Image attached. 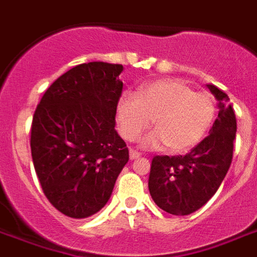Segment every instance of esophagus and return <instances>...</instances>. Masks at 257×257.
<instances>
[{
    "label": "esophagus",
    "mask_w": 257,
    "mask_h": 257,
    "mask_svg": "<svg viewBox=\"0 0 257 257\" xmlns=\"http://www.w3.org/2000/svg\"><path fill=\"white\" fill-rule=\"evenodd\" d=\"M129 156H131L132 160H137V159H140L141 157V153L136 152V151H131V152H129Z\"/></svg>",
    "instance_id": "obj_1"
}]
</instances>
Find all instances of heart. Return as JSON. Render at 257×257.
<instances>
[{
    "label": "heart",
    "mask_w": 257,
    "mask_h": 257,
    "mask_svg": "<svg viewBox=\"0 0 257 257\" xmlns=\"http://www.w3.org/2000/svg\"><path fill=\"white\" fill-rule=\"evenodd\" d=\"M215 98L207 92H195L180 78H160L141 84L137 97L125 94L117 106L122 136L136 141L153 125L156 129L143 140L148 149L167 147L183 152L199 143L215 118Z\"/></svg>",
    "instance_id": "b5f03b06"
}]
</instances>
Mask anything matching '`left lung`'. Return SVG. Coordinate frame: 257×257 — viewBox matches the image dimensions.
I'll return each mask as SVG.
<instances>
[{"mask_svg": "<svg viewBox=\"0 0 257 257\" xmlns=\"http://www.w3.org/2000/svg\"><path fill=\"white\" fill-rule=\"evenodd\" d=\"M207 88L219 114L209 135L185 156H155L149 173L153 201L171 215L185 216L203 207L219 189L231 167L236 116L229 97L213 84Z\"/></svg>", "mask_w": 257, "mask_h": 257, "instance_id": "8db88e82", "label": "left lung"}]
</instances>
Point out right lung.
<instances>
[{
    "instance_id": "obj_1",
    "label": "right lung",
    "mask_w": 257,
    "mask_h": 257,
    "mask_svg": "<svg viewBox=\"0 0 257 257\" xmlns=\"http://www.w3.org/2000/svg\"><path fill=\"white\" fill-rule=\"evenodd\" d=\"M122 70L102 61L74 66L49 86L34 112V169L50 203L73 219L94 215L108 203L129 160L114 129Z\"/></svg>"
}]
</instances>
